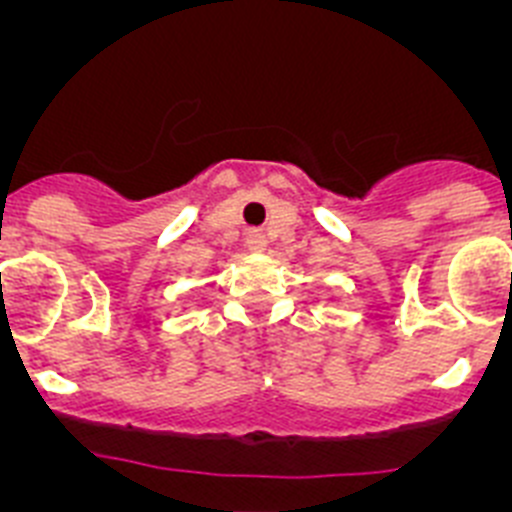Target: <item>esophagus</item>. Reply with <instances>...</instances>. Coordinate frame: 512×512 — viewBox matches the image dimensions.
<instances>
[{"label":"esophagus","mask_w":512,"mask_h":512,"mask_svg":"<svg viewBox=\"0 0 512 512\" xmlns=\"http://www.w3.org/2000/svg\"><path fill=\"white\" fill-rule=\"evenodd\" d=\"M246 246L251 248V251L261 253V251H264V248H266V235L261 233V230H248Z\"/></svg>","instance_id":"obj_1"}]
</instances>
